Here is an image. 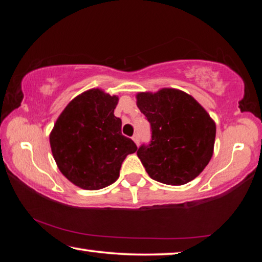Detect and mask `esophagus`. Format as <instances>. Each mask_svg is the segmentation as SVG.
<instances>
[{"mask_svg":"<svg viewBox=\"0 0 262 262\" xmlns=\"http://www.w3.org/2000/svg\"><path fill=\"white\" fill-rule=\"evenodd\" d=\"M132 139H133V141H134L137 145L140 144V137H139V134H134V135H133Z\"/></svg>","mask_w":262,"mask_h":262,"instance_id":"esophagus-1","label":"esophagus"}]
</instances>
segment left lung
<instances>
[{
    "instance_id": "obj_1",
    "label": "left lung",
    "mask_w": 262,
    "mask_h": 262,
    "mask_svg": "<svg viewBox=\"0 0 262 262\" xmlns=\"http://www.w3.org/2000/svg\"><path fill=\"white\" fill-rule=\"evenodd\" d=\"M137 107L151 128V140L137 149L150 178L180 186L201 173L214 150L216 126L206 110L176 89L141 92Z\"/></svg>"
}]
</instances>
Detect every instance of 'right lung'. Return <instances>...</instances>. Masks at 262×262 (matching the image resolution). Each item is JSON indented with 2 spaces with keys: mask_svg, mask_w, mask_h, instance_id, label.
<instances>
[{
  "mask_svg": "<svg viewBox=\"0 0 262 262\" xmlns=\"http://www.w3.org/2000/svg\"><path fill=\"white\" fill-rule=\"evenodd\" d=\"M118 100L99 89L83 92L60 114L50 135L61 173L83 189L113 184L127 155L137 150L134 141L121 134V119L114 115Z\"/></svg>",
  "mask_w": 262,
  "mask_h": 262,
  "instance_id": "1",
  "label": "right lung"
}]
</instances>
